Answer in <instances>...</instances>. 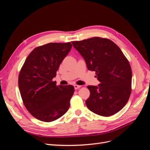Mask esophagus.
Masks as SVG:
<instances>
[{
    "label": "esophagus",
    "mask_w": 150,
    "mask_h": 150,
    "mask_svg": "<svg viewBox=\"0 0 150 150\" xmlns=\"http://www.w3.org/2000/svg\"><path fill=\"white\" fill-rule=\"evenodd\" d=\"M74 89H79V88H81V86L75 84V85H74Z\"/></svg>",
    "instance_id": "1"
}]
</instances>
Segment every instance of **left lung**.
<instances>
[{
  "mask_svg": "<svg viewBox=\"0 0 150 150\" xmlns=\"http://www.w3.org/2000/svg\"><path fill=\"white\" fill-rule=\"evenodd\" d=\"M72 44L100 82L98 86H88L90 96L86 106L103 116L119 112L129 98L132 79L129 63L120 47L110 39L98 37Z\"/></svg>",
  "mask_w": 150,
  "mask_h": 150,
  "instance_id": "left-lung-1",
  "label": "left lung"
}]
</instances>
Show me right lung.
<instances>
[{
	"label": "right lung",
	"instance_id": "right-lung-1",
	"mask_svg": "<svg viewBox=\"0 0 150 150\" xmlns=\"http://www.w3.org/2000/svg\"><path fill=\"white\" fill-rule=\"evenodd\" d=\"M72 44L49 43L35 48L19 76V88L27 110L36 119L51 122L67 111L74 92L72 85L57 86L52 79Z\"/></svg>",
	"mask_w": 150,
	"mask_h": 150
}]
</instances>
